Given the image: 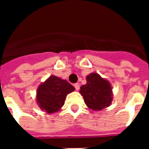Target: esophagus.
<instances>
[{
	"instance_id": "esophagus-1",
	"label": "esophagus",
	"mask_w": 149,
	"mask_h": 149,
	"mask_svg": "<svg viewBox=\"0 0 149 149\" xmlns=\"http://www.w3.org/2000/svg\"><path fill=\"white\" fill-rule=\"evenodd\" d=\"M74 88H75L76 90H79V89H80V84H79L78 83H77V84H74Z\"/></svg>"
}]
</instances>
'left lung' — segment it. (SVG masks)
<instances>
[{"mask_svg":"<svg viewBox=\"0 0 149 149\" xmlns=\"http://www.w3.org/2000/svg\"><path fill=\"white\" fill-rule=\"evenodd\" d=\"M80 93L86 106L95 111L110 106L113 98L110 83L95 72L86 76V84L81 86Z\"/></svg>","mask_w":149,"mask_h":149,"instance_id":"1","label":"left lung"}]
</instances>
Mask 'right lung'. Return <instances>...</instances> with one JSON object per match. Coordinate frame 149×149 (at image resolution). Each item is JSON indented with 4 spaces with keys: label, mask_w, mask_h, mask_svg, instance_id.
<instances>
[{
    "label": "right lung",
    "mask_w": 149,
    "mask_h": 149,
    "mask_svg": "<svg viewBox=\"0 0 149 149\" xmlns=\"http://www.w3.org/2000/svg\"><path fill=\"white\" fill-rule=\"evenodd\" d=\"M74 91V87L67 81L51 75L41 83L36 90V103L39 108L48 113L58 112L65 104L67 95Z\"/></svg>",
    "instance_id": "add662e5"
}]
</instances>
